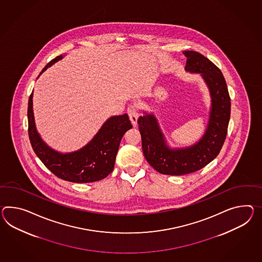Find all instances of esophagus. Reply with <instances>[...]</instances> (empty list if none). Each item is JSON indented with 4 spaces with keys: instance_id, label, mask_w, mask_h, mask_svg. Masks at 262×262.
<instances>
[{
    "instance_id": "esophagus-1",
    "label": "esophagus",
    "mask_w": 262,
    "mask_h": 262,
    "mask_svg": "<svg viewBox=\"0 0 262 262\" xmlns=\"http://www.w3.org/2000/svg\"><path fill=\"white\" fill-rule=\"evenodd\" d=\"M128 115L129 116V119L133 123L134 127L137 125V119L139 117V114H138V110L135 105H130L128 106Z\"/></svg>"
}]
</instances>
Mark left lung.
Returning <instances> with one entry per match:
<instances>
[{
    "mask_svg": "<svg viewBox=\"0 0 262 262\" xmlns=\"http://www.w3.org/2000/svg\"><path fill=\"white\" fill-rule=\"evenodd\" d=\"M185 70L201 73L210 90L212 107L203 138L190 147L171 149L166 145L154 115L138 118L145 158L155 170L166 175L195 172L215 159L224 146L229 124L231 101L222 71L208 58L195 51L184 52Z\"/></svg>",
    "mask_w": 262,
    "mask_h": 262,
    "instance_id": "left-lung-1",
    "label": "left lung"
}]
</instances>
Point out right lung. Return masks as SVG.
I'll use <instances>...</instances> for the list:
<instances>
[{
    "mask_svg": "<svg viewBox=\"0 0 262 262\" xmlns=\"http://www.w3.org/2000/svg\"><path fill=\"white\" fill-rule=\"evenodd\" d=\"M61 58L62 56H58L52 59L41 73ZM32 97L33 93L29 96L27 110L29 139L35 154L53 174L68 182L92 183L106 178L114 170L122 137L133 128L127 114L108 118L93 140L81 149L71 154H59L48 147L37 133Z\"/></svg>",
    "mask_w": 262,
    "mask_h": 262,
    "instance_id": "right-lung-1",
    "label": "right lung"
}]
</instances>
